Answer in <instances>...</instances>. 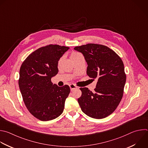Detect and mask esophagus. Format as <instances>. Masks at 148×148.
<instances>
[{
  "instance_id": "34e87169",
  "label": "esophagus",
  "mask_w": 148,
  "mask_h": 148,
  "mask_svg": "<svg viewBox=\"0 0 148 148\" xmlns=\"http://www.w3.org/2000/svg\"><path fill=\"white\" fill-rule=\"evenodd\" d=\"M70 89L71 90H74V89H76V88H77V86L75 85H74V84H70Z\"/></svg>"
}]
</instances>
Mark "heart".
<instances>
[{
  "mask_svg": "<svg viewBox=\"0 0 148 148\" xmlns=\"http://www.w3.org/2000/svg\"><path fill=\"white\" fill-rule=\"evenodd\" d=\"M79 55H81V54H80L79 53L77 52H72L71 53V54H70V57H71V59L73 60L74 59H75V58H77V57ZM61 60H62V58L60 59V60H59V63L61 62Z\"/></svg>",
  "mask_w": 148,
  "mask_h": 148,
  "instance_id": "1",
  "label": "heart"
}]
</instances>
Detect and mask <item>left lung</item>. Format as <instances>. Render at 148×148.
<instances>
[{
  "mask_svg": "<svg viewBox=\"0 0 148 148\" xmlns=\"http://www.w3.org/2000/svg\"><path fill=\"white\" fill-rule=\"evenodd\" d=\"M88 64L86 74L97 82L94 91L80 88L82 95L78 102L89 117L101 119L114 112L123 96L126 81L124 66L121 58L109 47L96 43L75 46Z\"/></svg>",
  "mask_w": 148,
  "mask_h": 148,
  "instance_id": "8db88e82",
  "label": "left lung"
}]
</instances>
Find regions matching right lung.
Returning <instances> with one entry per match:
<instances>
[{"label":"right lung","mask_w":148,"mask_h":148,"mask_svg":"<svg viewBox=\"0 0 148 148\" xmlns=\"http://www.w3.org/2000/svg\"><path fill=\"white\" fill-rule=\"evenodd\" d=\"M69 47L49 45L39 47L23 62L20 69L18 85L24 104L37 119L46 121L63 112L70 88L58 86L51 81L58 71V61Z\"/></svg>","instance_id":"right-lung-1"}]
</instances>
